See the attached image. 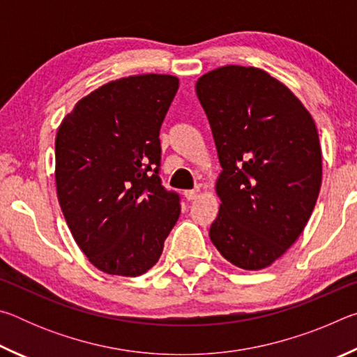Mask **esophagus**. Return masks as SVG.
I'll return each mask as SVG.
<instances>
[{
  "mask_svg": "<svg viewBox=\"0 0 357 357\" xmlns=\"http://www.w3.org/2000/svg\"><path fill=\"white\" fill-rule=\"evenodd\" d=\"M184 197H185L187 202L195 200V198H197V190H185L184 192Z\"/></svg>",
  "mask_w": 357,
  "mask_h": 357,
  "instance_id": "1",
  "label": "esophagus"
}]
</instances>
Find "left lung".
Wrapping results in <instances>:
<instances>
[{
	"label": "left lung",
	"mask_w": 357,
	"mask_h": 357,
	"mask_svg": "<svg viewBox=\"0 0 357 357\" xmlns=\"http://www.w3.org/2000/svg\"><path fill=\"white\" fill-rule=\"evenodd\" d=\"M222 173L209 228L229 263L258 271L280 258L309 222L321 187V148L312 114L258 68L223 66L198 78Z\"/></svg>",
	"instance_id": "left-lung-1"
}]
</instances>
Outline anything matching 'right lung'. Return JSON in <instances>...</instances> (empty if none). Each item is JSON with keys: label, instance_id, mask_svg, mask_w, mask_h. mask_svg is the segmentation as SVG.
Returning a JSON list of instances; mask_svg holds the SVG:
<instances>
[{"label": "right lung", "instance_id": "1", "mask_svg": "<svg viewBox=\"0 0 357 357\" xmlns=\"http://www.w3.org/2000/svg\"><path fill=\"white\" fill-rule=\"evenodd\" d=\"M178 88L173 75L119 78L78 100L59 126V206L75 243L102 273H146L181 214L179 195L159 176V132Z\"/></svg>", "mask_w": 357, "mask_h": 357}]
</instances>
